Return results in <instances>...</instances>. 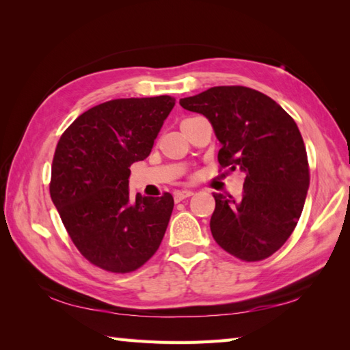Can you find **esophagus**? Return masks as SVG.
Returning a JSON list of instances; mask_svg holds the SVG:
<instances>
[{"mask_svg":"<svg viewBox=\"0 0 350 350\" xmlns=\"http://www.w3.org/2000/svg\"><path fill=\"white\" fill-rule=\"evenodd\" d=\"M191 196H194V192L189 191V189H180V191H176V192H174V202H176V203H179V202H182V200L188 198V197H191Z\"/></svg>","mask_w":350,"mask_h":350,"instance_id":"esophagus-1","label":"esophagus"}]
</instances>
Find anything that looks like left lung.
I'll use <instances>...</instances> for the list:
<instances>
[{
  "label": "left lung",
  "instance_id": "obj_1",
  "mask_svg": "<svg viewBox=\"0 0 350 350\" xmlns=\"http://www.w3.org/2000/svg\"><path fill=\"white\" fill-rule=\"evenodd\" d=\"M179 103L211 122L221 167L247 174L239 200L213 194V239L245 262L272 256L292 234L307 198L308 161L298 126L269 96L248 87H212Z\"/></svg>",
  "mask_w": 350,
  "mask_h": 350
}]
</instances>
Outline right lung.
I'll use <instances>...</instances> for the list:
<instances>
[{
    "instance_id": "right-lung-1",
    "label": "right lung",
    "mask_w": 350,
    "mask_h": 350,
    "mask_svg": "<svg viewBox=\"0 0 350 350\" xmlns=\"http://www.w3.org/2000/svg\"><path fill=\"white\" fill-rule=\"evenodd\" d=\"M176 103L171 96L103 102L81 114L58 141L51 198L88 262L131 272L159 248L173 196L129 194V167L144 161Z\"/></svg>"
}]
</instances>
